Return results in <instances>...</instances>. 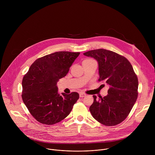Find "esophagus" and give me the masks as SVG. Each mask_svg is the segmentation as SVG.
Returning a JSON list of instances; mask_svg holds the SVG:
<instances>
[{
	"mask_svg": "<svg viewBox=\"0 0 155 155\" xmlns=\"http://www.w3.org/2000/svg\"><path fill=\"white\" fill-rule=\"evenodd\" d=\"M86 94L85 93H80V97H84V96H86Z\"/></svg>",
	"mask_w": 155,
	"mask_h": 155,
	"instance_id": "1",
	"label": "esophagus"
}]
</instances>
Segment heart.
Listing matches in <instances>:
<instances>
[{"label": "heart", "mask_w": 155, "mask_h": 155, "mask_svg": "<svg viewBox=\"0 0 155 155\" xmlns=\"http://www.w3.org/2000/svg\"><path fill=\"white\" fill-rule=\"evenodd\" d=\"M87 60H91V59H87Z\"/></svg>", "instance_id": "b5f03b06"}]
</instances>
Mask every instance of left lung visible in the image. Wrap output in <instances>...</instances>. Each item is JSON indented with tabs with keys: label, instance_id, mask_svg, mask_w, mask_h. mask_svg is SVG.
I'll return each instance as SVG.
<instances>
[{
	"label": "left lung",
	"instance_id": "8db88e82",
	"mask_svg": "<svg viewBox=\"0 0 155 155\" xmlns=\"http://www.w3.org/2000/svg\"><path fill=\"white\" fill-rule=\"evenodd\" d=\"M97 60L99 81L110 86L108 94L94 102L90 107L93 118L101 124L112 126L124 121L138 96V78L129 61L124 56L105 49L83 53Z\"/></svg>",
	"mask_w": 155,
	"mask_h": 155
}]
</instances>
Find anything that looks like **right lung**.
<instances>
[{"label":"right lung","instance_id":"add662e5","mask_svg":"<svg viewBox=\"0 0 155 155\" xmlns=\"http://www.w3.org/2000/svg\"><path fill=\"white\" fill-rule=\"evenodd\" d=\"M80 53L58 51L35 60L22 81V99L32 117L44 124L60 122L71 113L79 94L58 93L57 82L68 74Z\"/></svg>","mask_w":155,"mask_h":155}]
</instances>
